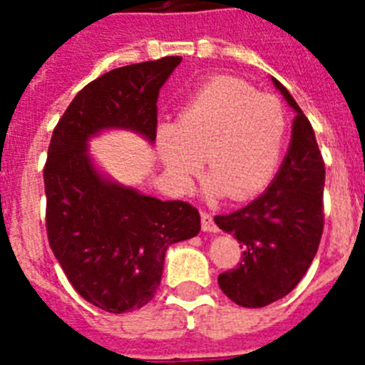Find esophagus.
Returning <instances> with one entry per match:
<instances>
[{
    "label": "esophagus",
    "instance_id": "obj_1",
    "mask_svg": "<svg viewBox=\"0 0 365 365\" xmlns=\"http://www.w3.org/2000/svg\"><path fill=\"white\" fill-rule=\"evenodd\" d=\"M201 227L205 232H214V234L215 232H219V227L215 225L214 217H212L208 212H201Z\"/></svg>",
    "mask_w": 365,
    "mask_h": 365
}]
</instances>
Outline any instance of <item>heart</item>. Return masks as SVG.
<instances>
[{
	"instance_id": "heart-1",
	"label": "heart",
	"mask_w": 365,
	"mask_h": 365,
	"mask_svg": "<svg viewBox=\"0 0 365 365\" xmlns=\"http://www.w3.org/2000/svg\"><path fill=\"white\" fill-rule=\"evenodd\" d=\"M287 131L285 109L234 76H217L186 100L177 122L157 128V150L177 188L188 190L206 163L205 192L237 201L265 188L276 173Z\"/></svg>"
}]
</instances>
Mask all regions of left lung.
I'll return each mask as SVG.
<instances>
[{
    "mask_svg": "<svg viewBox=\"0 0 365 365\" xmlns=\"http://www.w3.org/2000/svg\"><path fill=\"white\" fill-rule=\"evenodd\" d=\"M272 82L296 111L282 168L250 205L215 215V225L245 248L240 267L219 274V287L232 302L250 309L282 299L298 285L324 232L325 164L314 130L291 93L276 78Z\"/></svg>",
    "mask_w": 365,
    "mask_h": 365,
    "instance_id": "left-lung-1",
    "label": "left lung"
}]
</instances>
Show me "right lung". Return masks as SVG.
I'll return each mask as SVG.
<instances>
[{"label": "right lung", "instance_id": "obj_1", "mask_svg": "<svg viewBox=\"0 0 365 365\" xmlns=\"http://www.w3.org/2000/svg\"><path fill=\"white\" fill-rule=\"evenodd\" d=\"M180 56L131 63L87 83L58 120L43 168L47 237L86 302L113 314L144 307L160 285L168 247L197 235L201 215L108 179L87 140L130 130L153 144L160 87Z\"/></svg>", "mask_w": 365, "mask_h": 365}]
</instances>
